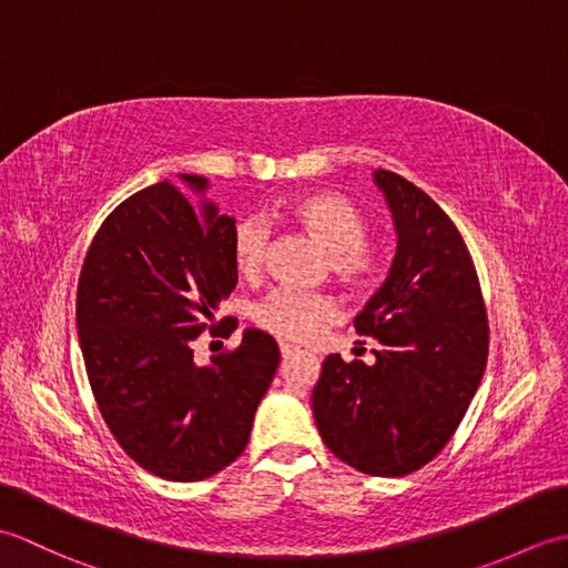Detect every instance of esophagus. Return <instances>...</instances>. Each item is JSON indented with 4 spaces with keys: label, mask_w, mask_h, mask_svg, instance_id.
Returning a JSON list of instances; mask_svg holds the SVG:
<instances>
[{
    "label": "esophagus",
    "mask_w": 568,
    "mask_h": 568,
    "mask_svg": "<svg viewBox=\"0 0 568 568\" xmlns=\"http://www.w3.org/2000/svg\"><path fill=\"white\" fill-rule=\"evenodd\" d=\"M281 354H283V358L287 361V358H293V356H295V354H300V352H297L295 346H291V344H285V342H283V344H281Z\"/></svg>",
    "instance_id": "34e87169"
}]
</instances>
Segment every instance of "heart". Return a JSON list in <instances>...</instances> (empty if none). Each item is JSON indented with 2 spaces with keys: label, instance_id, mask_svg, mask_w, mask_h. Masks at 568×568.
Wrapping results in <instances>:
<instances>
[{
  "label": "heart",
  "instance_id": "b5f03b06",
  "mask_svg": "<svg viewBox=\"0 0 568 568\" xmlns=\"http://www.w3.org/2000/svg\"><path fill=\"white\" fill-rule=\"evenodd\" d=\"M285 216L320 241L327 251L329 271L348 287H364L376 275L378 258L366 244L368 222L352 200L339 192H303L285 202ZM271 232L258 220L239 222L232 236V258L244 277L263 268ZM336 303L329 295L273 291L256 307V324L285 342H310L322 327L336 320Z\"/></svg>",
  "mask_w": 568,
  "mask_h": 568
}]
</instances>
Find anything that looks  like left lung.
Segmentation results:
<instances>
[{"label":"left lung","mask_w":568,"mask_h":568,"mask_svg":"<svg viewBox=\"0 0 568 568\" xmlns=\"http://www.w3.org/2000/svg\"><path fill=\"white\" fill-rule=\"evenodd\" d=\"M393 214L397 248L358 334L378 339L376 364L327 356L312 415L329 452L371 476H407L452 439L488 361L478 275L449 216L409 180L373 173Z\"/></svg>","instance_id":"8db88e82"}]
</instances>
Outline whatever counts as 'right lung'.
<instances>
[{
	"instance_id": "right-lung-1",
	"label": "right lung",
	"mask_w": 568,
	"mask_h": 568,
	"mask_svg": "<svg viewBox=\"0 0 568 568\" xmlns=\"http://www.w3.org/2000/svg\"><path fill=\"white\" fill-rule=\"evenodd\" d=\"M178 178L131 195L100 226L80 273L78 339L119 446L149 474L187 484L246 449L281 348L244 329L236 352L195 364L192 342L239 281L236 222L207 200V178Z\"/></svg>"
}]
</instances>
